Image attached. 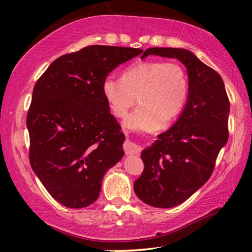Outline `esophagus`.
<instances>
[{
	"label": "esophagus",
	"mask_w": 252,
	"mask_h": 252,
	"mask_svg": "<svg viewBox=\"0 0 252 252\" xmlns=\"http://www.w3.org/2000/svg\"><path fill=\"white\" fill-rule=\"evenodd\" d=\"M123 149H125V152L126 156H132V155H139L140 153V148L139 146H136L135 143L129 141V140H126L123 144Z\"/></svg>",
	"instance_id": "obj_1"
}]
</instances>
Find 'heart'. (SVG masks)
Masks as SVG:
<instances>
[{
    "mask_svg": "<svg viewBox=\"0 0 252 252\" xmlns=\"http://www.w3.org/2000/svg\"><path fill=\"white\" fill-rule=\"evenodd\" d=\"M102 92L117 118L126 117L139 95L140 108L126 120L135 131H152L180 116L189 96V79L177 61L139 62L123 71L122 80L106 76Z\"/></svg>",
    "mask_w": 252,
    "mask_h": 252,
    "instance_id": "heart-1",
    "label": "heart"
}]
</instances>
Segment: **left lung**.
Returning a JSON list of instances; mask_svg holds the SVG:
<instances>
[{
  "mask_svg": "<svg viewBox=\"0 0 252 252\" xmlns=\"http://www.w3.org/2000/svg\"><path fill=\"white\" fill-rule=\"evenodd\" d=\"M176 58L187 67L189 96L181 116L141 153L144 170L134 192L144 203L172 208L191 197L211 177L228 141L230 102L218 72L185 49L150 48L148 55Z\"/></svg>",
  "mask_w": 252,
  "mask_h": 252,
  "instance_id": "1",
  "label": "left lung"
}]
</instances>
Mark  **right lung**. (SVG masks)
<instances>
[{
	"label": "right lung",
	"instance_id": "1",
	"mask_svg": "<svg viewBox=\"0 0 252 252\" xmlns=\"http://www.w3.org/2000/svg\"><path fill=\"white\" fill-rule=\"evenodd\" d=\"M141 49L89 45L51 63L27 117L30 163L48 192L79 209L99 198L105 172L125 156V134L102 92L111 71Z\"/></svg>",
	"mask_w": 252,
	"mask_h": 252
}]
</instances>
